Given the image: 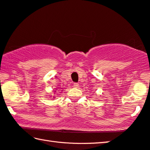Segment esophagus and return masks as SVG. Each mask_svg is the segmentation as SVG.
Segmentation results:
<instances>
[{
  "label": "esophagus",
  "mask_w": 150,
  "mask_h": 150,
  "mask_svg": "<svg viewBox=\"0 0 150 150\" xmlns=\"http://www.w3.org/2000/svg\"><path fill=\"white\" fill-rule=\"evenodd\" d=\"M73 86L78 87L79 86V83H73Z\"/></svg>",
  "instance_id": "34e87169"
}]
</instances>
